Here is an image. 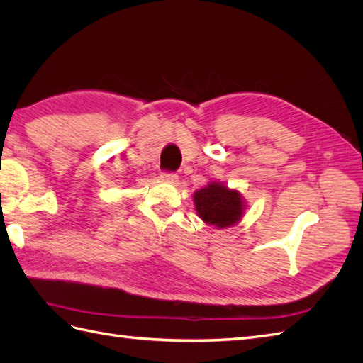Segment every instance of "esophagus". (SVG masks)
Here are the masks:
<instances>
[{
  "mask_svg": "<svg viewBox=\"0 0 363 363\" xmlns=\"http://www.w3.org/2000/svg\"><path fill=\"white\" fill-rule=\"evenodd\" d=\"M162 180L167 182V183L175 184L179 182V175L175 172H171V171H164V172H162Z\"/></svg>",
  "mask_w": 363,
  "mask_h": 363,
  "instance_id": "esophagus-1",
  "label": "esophagus"
}]
</instances>
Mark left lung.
<instances>
[{
	"label": "left lung",
	"mask_w": 363,
	"mask_h": 363,
	"mask_svg": "<svg viewBox=\"0 0 363 363\" xmlns=\"http://www.w3.org/2000/svg\"><path fill=\"white\" fill-rule=\"evenodd\" d=\"M194 201L203 221L211 225L230 227L242 215V200L239 192L230 191L218 183L195 192Z\"/></svg>",
	"instance_id": "1"
}]
</instances>
